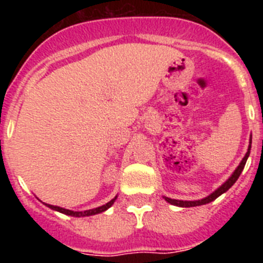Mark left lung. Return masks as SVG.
<instances>
[{"label":"left lung","instance_id":"left-lung-1","mask_svg":"<svg viewBox=\"0 0 263 263\" xmlns=\"http://www.w3.org/2000/svg\"><path fill=\"white\" fill-rule=\"evenodd\" d=\"M250 150H252V136H250V142H249V147H248V152H246L245 157L242 158V160L240 162V164H238V166H237V168L233 171V174H232V175L228 178L227 182L222 183V184L220 185L217 190H215L212 194L208 195V196L204 197V199H200V200H176V199H170V197H167V196H163V199L167 201V203L173 204V205H176V206H182V208L204 205V204H208V203H211V201L216 200V199H217L220 195L225 194V192H227L228 190H229V188H231L232 185L237 182V179L240 178L243 167H245V164H246V160H248V158H249V155H250Z\"/></svg>","mask_w":263,"mask_h":263}]
</instances>
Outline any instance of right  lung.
I'll use <instances>...</instances> for the list:
<instances>
[{"mask_svg": "<svg viewBox=\"0 0 263 263\" xmlns=\"http://www.w3.org/2000/svg\"><path fill=\"white\" fill-rule=\"evenodd\" d=\"M116 199H117V196L113 197L110 201H108V203L104 204V205L97 206V208H93V210H88V211H71V210H66V208H62V206L51 205V204H45V205L48 206V208H51V210L57 211V212L64 213V215L72 216V217H88V216L99 215V213H101V212H105L108 208H110V206L115 204Z\"/></svg>", "mask_w": 263, "mask_h": 263, "instance_id": "obj_1", "label": "right lung"}]
</instances>
